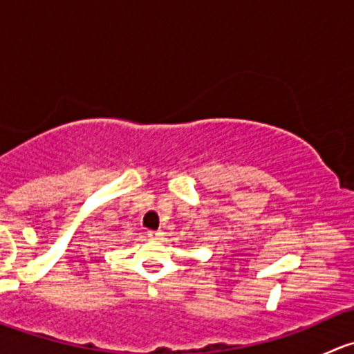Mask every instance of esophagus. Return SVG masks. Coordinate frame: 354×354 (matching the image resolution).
Returning a JSON list of instances; mask_svg holds the SVG:
<instances>
[{
  "mask_svg": "<svg viewBox=\"0 0 354 354\" xmlns=\"http://www.w3.org/2000/svg\"><path fill=\"white\" fill-rule=\"evenodd\" d=\"M149 238H151V240H160V238H162V231H149Z\"/></svg>",
  "mask_w": 354,
  "mask_h": 354,
  "instance_id": "34e87169",
  "label": "esophagus"
}]
</instances>
